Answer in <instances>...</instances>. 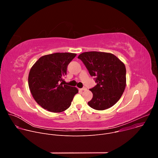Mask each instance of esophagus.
Returning a JSON list of instances; mask_svg holds the SVG:
<instances>
[{
  "label": "esophagus",
  "mask_w": 158,
  "mask_h": 158,
  "mask_svg": "<svg viewBox=\"0 0 158 158\" xmlns=\"http://www.w3.org/2000/svg\"><path fill=\"white\" fill-rule=\"evenodd\" d=\"M81 91H85V90H87V89L85 87H83V88L81 89Z\"/></svg>",
  "instance_id": "1"
}]
</instances>
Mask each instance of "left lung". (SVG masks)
Listing matches in <instances>:
<instances>
[{"label": "left lung", "mask_w": 158, "mask_h": 158, "mask_svg": "<svg viewBox=\"0 0 158 158\" xmlns=\"http://www.w3.org/2000/svg\"><path fill=\"white\" fill-rule=\"evenodd\" d=\"M78 58L83 62L90 75L96 77L97 85L90 89L93 97L88 105L98 110L114 106L126 88L124 64L114 54L103 52H85L81 54Z\"/></svg>", "instance_id": "obj_1"}]
</instances>
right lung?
Listing matches in <instances>:
<instances>
[{"mask_svg": "<svg viewBox=\"0 0 158 158\" xmlns=\"http://www.w3.org/2000/svg\"><path fill=\"white\" fill-rule=\"evenodd\" d=\"M77 54L57 52L40 57L29 71L28 83L31 93L42 108L52 112L68 109L78 93L77 87L64 85L67 65Z\"/></svg>", "mask_w": 158, "mask_h": 158, "instance_id": "1", "label": "right lung"}]
</instances>
